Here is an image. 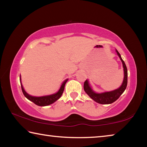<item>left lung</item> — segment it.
I'll return each instance as SVG.
<instances>
[{
  "label": "left lung",
  "instance_id": "1",
  "mask_svg": "<svg viewBox=\"0 0 147 147\" xmlns=\"http://www.w3.org/2000/svg\"><path fill=\"white\" fill-rule=\"evenodd\" d=\"M115 51L117 54L118 56L120 58L121 61L123 63V71H124V78L123 83H122L121 86L118 88L117 89H114L113 91H106V92H102V93H97V92L94 91L93 89L92 88L91 84H89V82L88 79L86 80L84 84V89L86 93L88 94V96L91 99H93L94 101L96 102L101 104H109L114 102L119 98L123 92L125 91L127 86V79H128V71L127 68H126V64L124 61L121 58V54H119L117 50L115 49Z\"/></svg>",
  "mask_w": 147,
  "mask_h": 147
}]
</instances>
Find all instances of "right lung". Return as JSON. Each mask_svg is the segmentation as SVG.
<instances>
[{
	"label": "right lung",
	"instance_id": "1",
	"mask_svg": "<svg viewBox=\"0 0 147 147\" xmlns=\"http://www.w3.org/2000/svg\"><path fill=\"white\" fill-rule=\"evenodd\" d=\"M67 81L68 79H66L65 80H64L63 82H62L59 90L55 93L41 96H35L28 94L25 90H24L23 84L21 83V76L20 75V82H21L22 91H23L24 96H25L27 99H28L29 100L32 101V102H34L35 104H36V105L39 106H49L50 104H52L54 102H55L56 100H58L61 96L62 94H63V92L65 88V84Z\"/></svg>",
	"mask_w": 147,
	"mask_h": 147
}]
</instances>
